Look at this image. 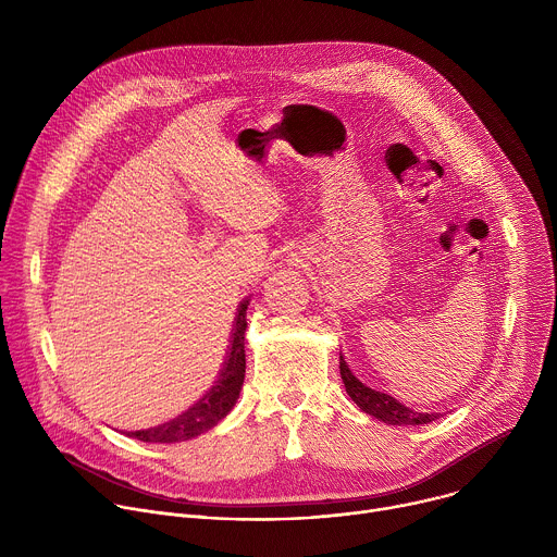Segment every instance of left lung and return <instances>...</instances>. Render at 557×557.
Masks as SVG:
<instances>
[{
    "label": "left lung",
    "instance_id": "left-lung-1",
    "mask_svg": "<svg viewBox=\"0 0 557 557\" xmlns=\"http://www.w3.org/2000/svg\"><path fill=\"white\" fill-rule=\"evenodd\" d=\"M339 372L342 381L346 385V392L350 399L370 417L387 423V425H428L438 419V414L430 412H417L408 406H404L399 399H394L392 394H385L381 389H374L359 381L355 372L348 368L346 359L339 355Z\"/></svg>",
    "mask_w": 557,
    "mask_h": 557
}]
</instances>
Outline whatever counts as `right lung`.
Returning <instances> with one entry per match:
<instances>
[{
	"mask_svg": "<svg viewBox=\"0 0 557 557\" xmlns=\"http://www.w3.org/2000/svg\"><path fill=\"white\" fill-rule=\"evenodd\" d=\"M247 308H249V299H243L240 308H237L233 339H231L226 359L222 363V370L218 374V381L207 389L202 399H198L189 410H185L170 423L132 432L127 436L138 438L143 443H181L209 432L233 410L237 396H240V389L245 383V370H247V355H245Z\"/></svg>",
	"mask_w": 557,
	"mask_h": 557,
	"instance_id": "1",
	"label": "right lung"
}]
</instances>
